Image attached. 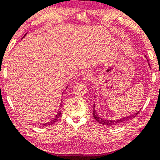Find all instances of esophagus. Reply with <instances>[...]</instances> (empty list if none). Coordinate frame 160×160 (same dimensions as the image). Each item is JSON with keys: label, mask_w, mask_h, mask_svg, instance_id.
<instances>
[{"label": "esophagus", "mask_w": 160, "mask_h": 160, "mask_svg": "<svg viewBox=\"0 0 160 160\" xmlns=\"http://www.w3.org/2000/svg\"><path fill=\"white\" fill-rule=\"evenodd\" d=\"M93 75L90 72H85L82 75V79L84 81H90L92 79Z\"/></svg>", "instance_id": "1"}]
</instances>
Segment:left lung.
<instances>
[{"mask_svg": "<svg viewBox=\"0 0 160 160\" xmlns=\"http://www.w3.org/2000/svg\"><path fill=\"white\" fill-rule=\"evenodd\" d=\"M93 108H95V106H93ZM138 112H139V111H138V112H136V113L134 114V115L125 116V117L117 119V120H106V119L102 118H101V117H99L98 116L97 112H96L95 109L93 110V117H94V118L96 119V121L99 122L100 124L104 125H109V126H116V125L121 124L122 122H124L125 121H127V120H131V119L133 118H135L136 116H137V115L138 114Z\"/></svg>", "mask_w": 160, "mask_h": 160, "instance_id": "left-lung-1", "label": "left lung"}]
</instances>
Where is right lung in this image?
I'll list each match as a JSON object with an SVG mask.
<instances>
[{
	"label": "right lung",
	"instance_id": "add662e5",
	"mask_svg": "<svg viewBox=\"0 0 160 160\" xmlns=\"http://www.w3.org/2000/svg\"><path fill=\"white\" fill-rule=\"evenodd\" d=\"M26 35V34L25 35H24V37ZM24 37H23V38H24ZM61 111H60V109H59V111L57 112V114L55 116V117L53 119H52V120H50V121L49 122H46V123H44V124H42V125H44V126H48V125H52V124H54V122H55L57 120V119L59 118L61 116Z\"/></svg>",
	"mask_w": 160,
	"mask_h": 160
}]
</instances>
